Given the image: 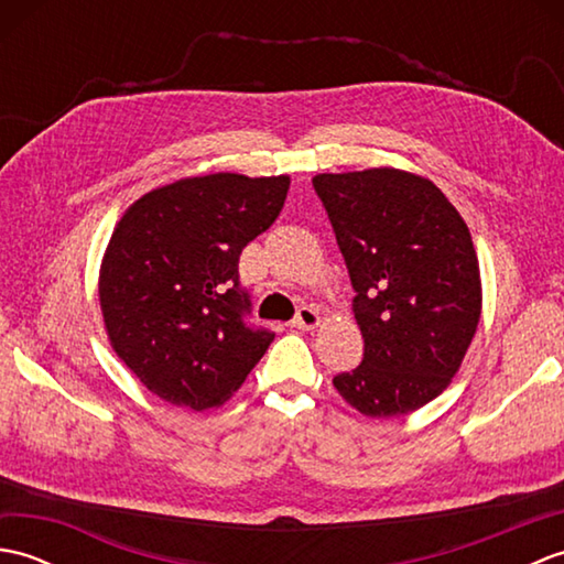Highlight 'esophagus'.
Here are the masks:
<instances>
[{
	"label": "esophagus",
	"mask_w": 564,
	"mask_h": 564,
	"mask_svg": "<svg viewBox=\"0 0 564 564\" xmlns=\"http://www.w3.org/2000/svg\"><path fill=\"white\" fill-rule=\"evenodd\" d=\"M319 325V313L313 305H303L297 310V315L293 319V327L297 329H315Z\"/></svg>",
	"instance_id": "34e87169"
}]
</instances>
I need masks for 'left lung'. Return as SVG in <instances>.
<instances>
[{"label":"left lung","instance_id":"1","mask_svg":"<svg viewBox=\"0 0 564 564\" xmlns=\"http://www.w3.org/2000/svg\"><path fill=\"white\" fill-rule=\"evenodd\" d=\"M313 186L354 285L364 361L334 388L370 419L410 414L451 386L482 313L480 263L460 213L429 178L376 166Z\"/></svg>","mask_w":564,"mask_h":564}]
</instances>
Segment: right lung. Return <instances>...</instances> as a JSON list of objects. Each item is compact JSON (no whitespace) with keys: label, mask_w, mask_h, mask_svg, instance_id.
Wrapping results in <instances>:
<instances>
[{"label":"right lung","mask_w":564,"mask_h":564,"mask_svg":"<svg viewBox=\"0 0 564 564\" xmlns=\"http://www.w3.org/2000/svg\"><path fill=\"white\" fill-rule=\"evenodd\" d=\"M291 176L218 172L152 188L104 251L99 303L118 358L164 402L220 406L267 354L251 329L239 254L279 218Z\"/></svg>","instance_id":"obj_1"}]
</instances>
